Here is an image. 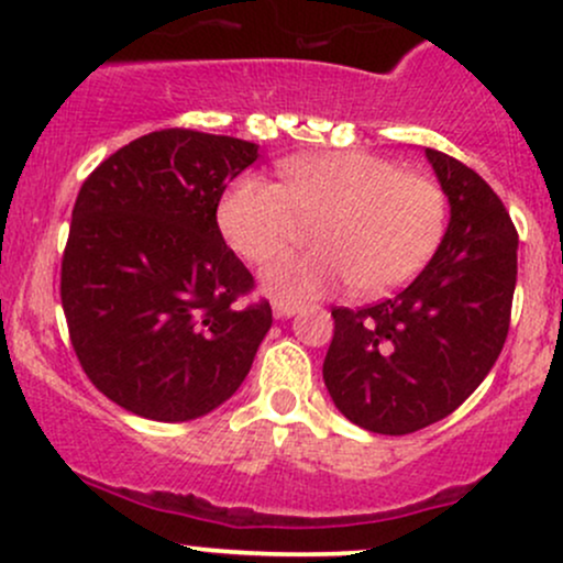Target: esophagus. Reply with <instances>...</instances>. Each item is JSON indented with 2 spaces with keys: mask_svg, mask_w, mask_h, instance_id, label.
<instances>
[{
  "mask_svg": "<svg viewBox=\"0 0 563 563\" xmlns=\"http://www.w3.org/2000/svg\"><path fill=\"white\" fill-rule=\"evenodd\" d=\"M299 309H301V303H296V301H288V299H275L273 301L275 318H294Z\"/></svg>",
  "mask_w": 563,
  "mask_h": 563,
  "instance_id": "34e87169",
  "label": "esophagus"
}]
</instances>
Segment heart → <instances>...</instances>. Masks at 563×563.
Returning <instances> with one entry per match:
<instances>
[{
  "label": "heart",
  "instance_id": "heart-1",
  "mask_svg": "<svg viewBox=\"0 0 563 563\" xmlns=\"http://www.w3.org/2000/svg\"><path fill=\"white\" fill-rule=\"evenodd\" d=\"M448 203L434 179L397 169L365 151L294 156L280 185L243 177L219 200L224 241L245 262L267 264L314 222L307 254L264 269V288L288 299H318L349 286L386 294L412 280L444 232Z\"/></svg>",
  "mask_w": 563,
  "mask_h": 563
}]
</instances>
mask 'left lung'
Masks as SVG:
<instances>
[{
    "label": "left lung",
    "instance_id": "8db88e82",
    "mask_svg": "<svg viewBox=\"0 0 563 563\" xmlns=\"http://www.w3.org/2000/svg\"><path fill=\"white\" fill-rule=\"evenodd\" d=\"M450 222L405 290L365 309H333L322 363L333 405L373 434H412L448 418L487 378L508 335L516 235L474 169L426 147Z\"/></svg>",
    "mask_w": 563,
    "mask_h": 563
}]
</instances>
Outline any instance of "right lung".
Returning <instances> with one entry per match:
<instances>
[{
    "mask_svg": "<svg viewBox=\"0 0 563 563\" xmlns=\"http://www.w3.org/2000/svg\"><path fill=\"white\" fill-rule=\"evenodd\" d=\"M260 145L164 129L102 161L76 198L60 299L89 380L134 416L183 423L224 405L273 325L235 307L254 277L217 224Z\"/></svg>",
    "mask_w": 563,
    "mask_h": 563,
    "instance_id": "right-lung-1",
    "label": "right lung"
}]
</instances>
